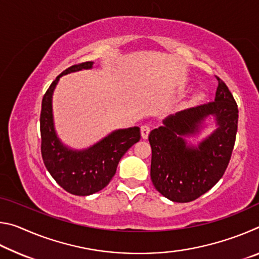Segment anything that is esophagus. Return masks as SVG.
Instances as JSON below:
<instances>
[{
	"mask_svg": "<svg viewBox=\"0 0 259 259\" xmlns=\"http://www.w3.org/2000/svg\"><path fill=\"white\" fill-rule=\"evenodd\" d=\"M150 131H151V128L148 125H142V128H140V133H142V137L144 139H147L148 135H150Z\"/></svg>",
	"mask_w": 259,
	"mask_h": 259,
	"instance_id": "obj_1",
	"label": "esophagus"
}]
</instances>
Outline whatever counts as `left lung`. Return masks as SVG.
<instances>
[{
    "mask_svg": "<svg viewBox=\"0 0 259 259\" xmlns=\"http://www.w3.org/2000/svg\"><path fill=\"white\" fill-rule=\"evenodd\" d=\"M214 102L184 109L163 120L148 136L152 147L151 179L154 187L174 202H191L216 185L233 151L238 131V105L221 78ZM213 121V133L196 146V137ZM211 124V123H209Z\"/></svg>",
    "mask_w": 259,
    "mask_h": 259,
    "instance_id": "left-lung-1",
    "label": "left lung"
}]
</instances>
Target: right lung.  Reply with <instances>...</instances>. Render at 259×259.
<instances>
[{"mask_svg": "<svg viewBox=\"0 0 259 259\" xmlns=\"http://www.w3.org/2000/svg\"><path fill=\"white\" fill-rule=\"evenodd\" d=\"M93 66L94 61H85L71 66L57 76L42 99L40 117L41 153L46 168L59 186L80 196L94 194L107 186L116 172L121 157L140 139L138 126L114 130L84 150H74L59 139L52 112V96L59 78Z\"/></svg>", "mask_w": 259, "mask_h": 259, "instance_id": "obj_1", "label": "right lung"}]
</instances>
